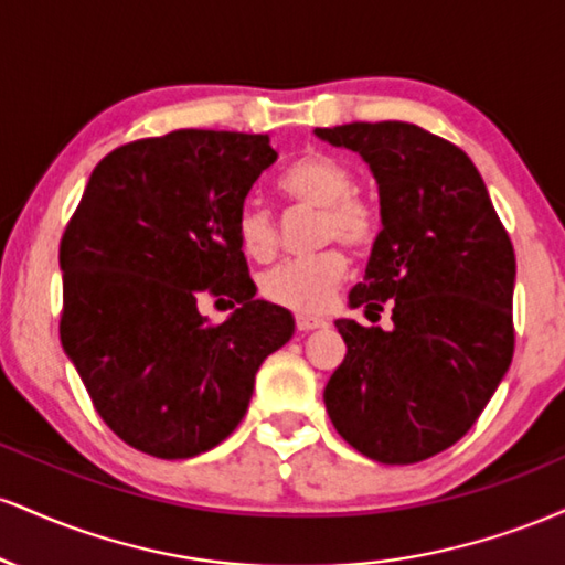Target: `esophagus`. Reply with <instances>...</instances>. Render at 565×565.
I'll return each instance as SVG.
<instances>
[{"label": "esophagus", "instance_id": "esophagus-1", "mask_svg": "<svg viewBox=\"0 0 565 565\" xmlns=\"http://www.w3.org/2000/svg\"><path fill=\"white\" fill-rule=\"evenodd\" d=\"M295 323H297V329H300V332H313V329L327 327V321L319 319V316H308V313H297Z\"/></svg>", "mask_w": 565, "mask_h": 565}]
</instances>
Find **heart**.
<instances>
[{
    "mask_svg": "<svg viewBox=\"0 0 565 565\" xmlns=\"http://www.w3.org/2000/svg\"><path fill=\"white\" fill-rule=\"evenodd\" d=\"M278 188L291 201L319 206L316 242H340L348 249L364 252L374 244L380 231L377 206L353 191V170L332 153L310 151L289 167ZM236 242L249 260L265 263L276 252V217L263 201L246 199L236 212ZM348 274L342 249L327 246L305 257H291L274 265L260 278V295L268 302L297 313H319L334 297Z\"/></svg>",
    "mask_w": 565,
    "mask_h": 565,
    "instance_id": "heart-1",
    "label": "heart"
}]
</instances>
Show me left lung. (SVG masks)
I'll list each match as a JSON object with an SVG mask.
<instances>
[{"mask_svg": "<svg viewBox=\"0 0 565 565\" xmlns=\"http://www.w3.org/2000/svg\"><path fill=\"white\" fill-rule=\"evenodd\" d=\"M361 153L382 231L350 308L393 329L337 321L348 353L323 391L334 430L382 465H414L476 425L515 350V252L462 148L406 121L319 127Z\"/></svg>", "mask_w": 565, "mask_h": 565, "instance_id": "1", "label": "left lung"}]
</instances>
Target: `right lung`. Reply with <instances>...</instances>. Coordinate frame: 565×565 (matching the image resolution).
Instances as JSON below:
<instances>
[{
	"label": "right lung",
	"mask_w": 565,
	"mask_h": 565,
	"mask_svg": "<svg viewBox=\"0 0 565 565\" xmlns=\"http://www.w3.org/2000/svg\"><path fill=\"white\" fill-rule=\"evenodd\" d=\"M276 161L268 135L174 129L114 148L61 238V342L103 423L159 459L215 449L295 332L255 300L236 212ZM204 294L239 308L215 324Z\"/></svg>",
	"instance_id": "1"
}]
</instances>
